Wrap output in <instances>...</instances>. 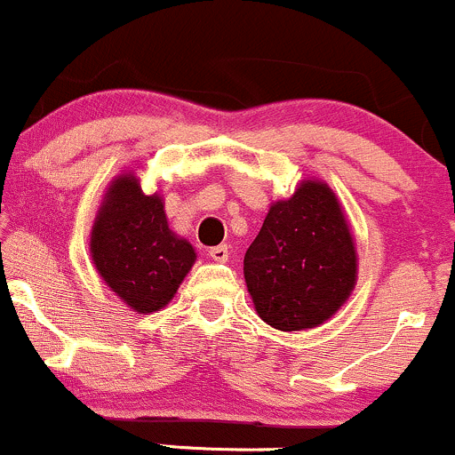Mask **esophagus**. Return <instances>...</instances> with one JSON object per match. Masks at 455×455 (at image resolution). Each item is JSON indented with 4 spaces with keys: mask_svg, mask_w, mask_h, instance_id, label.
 I'll return each instance as SVG.
<instances>
[{
    "mask_svg": "<svg viewBox=\"0 0 455 455\" xmlns=\"http://www.w3.org/2000/svg\"><path fill=\"white\" fill-rule=\"evenodd\" d=\"M210 257L218 263H227L228 260V245H216V248H210Z\"/></svg>",
    "mask_w": 455,
    "mask_h": 455,
    "instance_id": "1",
    "label": "esophagus"
}]
</instances>
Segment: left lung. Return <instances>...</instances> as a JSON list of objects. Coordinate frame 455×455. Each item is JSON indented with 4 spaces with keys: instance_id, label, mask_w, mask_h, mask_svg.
Returning a JSON list of instances; mask_svg holds the SVG:
<instances>
[{
    "instance_id": "left-lung-1",
    "label": "left lung",
    "mask_w": 455,
    "mask_h": 455,
    "mask_svg": "<svg viewBox=\"0 0 455 455\" xmlns=\"http://www.w3.org/2000/svg\"><path fill=\"white\" fill-rule=\"evenodd\" d=\"M257 315L280 331L323 325L357 282V250L340 201L325 181L306 180L271 203L243 257Z\"/></svg>"
}]
</instances>
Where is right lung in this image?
Masks as SVG:
<instances>
[{"instance_id": "add662e5", "label": "right lung", "mask_w": 455, "mask_h": 455, "mask_svg": "<svg viewBox=\"0 0 455 455\" xmlns=\"http://www.w3.org/2000/svg\"><path fill=\"white\" fill-rule=\"evenodd\" d=\"M92 260L100 278L137 315H151L173 299L196 252L169 228L158 192L145 195L134 173L107 188L92 227Z\"/></svg>"}]
</instances>
